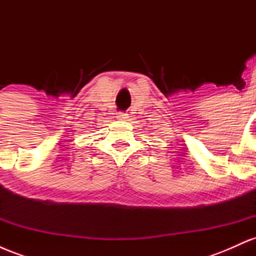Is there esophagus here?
I'll list each match as a JSON object with an SVG mask.
<instances>
[{"instance_id":"34e87169","label":"esophagus","mask_w":256,"mask_h":256,"mask_svg":"<svg viewBox=\"0 0 256 256\" xmlns=\"http://www.w3.org/2000/svg\"><path fill=\"white\" fill-rule=\"evenodd\" d=\"M116 118H118L119 120H126V119H128V114L120 112V113H118V116H116Z\"/></svg>"}]
</instances>
